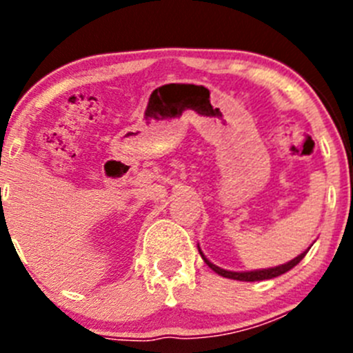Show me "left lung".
I'll list each match as a JSON object with an SVG mask.
<instances>
[{
  "label": "left lung",
  "mask_w": 353,
  "mask_h": 353,
  "mask_svg": "<svg viewBox=\"0 0 353 353\" xmlns=\"http://www.w3.org/2000/svg\"><path fill=\"white\" fill-rule=\"evenodd\" d=\"M307 251L302 252V254H299L297 258H294L292 261L285 263V265H280V266H275V268H268V270H256V272H229V270H222V268H219V266L213 265V263H210L208 259L203 256L201 249H199V254H201V258L205 259V263L213 270V272L219 273V275H222V276H225V279L241 280V282H259V280H270V279H275V276H280V275H283V273H287L288 270H292L295 265H299V263L302 261V258L307 254Z\"/></svg>",
  "instance_id": "1"
}]
</instances>
